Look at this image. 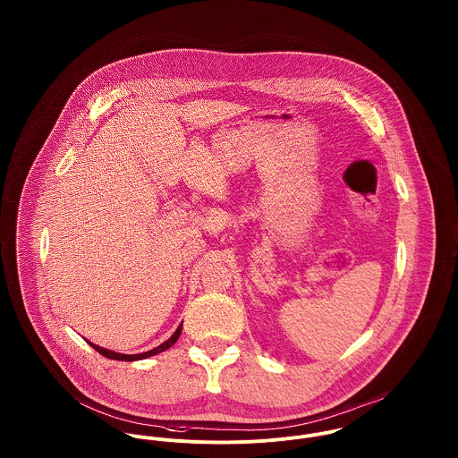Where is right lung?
Here are the masks:
<instances>
[{"label": "right lung", "mask_w": 458, "mask_h": 458, "mask_svg": "<svg viewBox=\"0 0 458 458\" xmlns=\"http://www.w3.org/2000/svg\"><path fill=\"white\" fill-rule=\"evenodd\" d=\"M182 334V325H179V328L175 330V334L170 336L166 342H163L161 345H157L156 349L153 351H148V352H140V354H122V352H114V351H109V349H104V347H98V345H95L92 342H89L90 345H92L93 349L98 352V354H102V356H106V358H109V360H118V361H137V360H146V358H149V356H154V354H159V352H163V351H166V349H170L175 342H177V338L181 336Z\"/></svg>", "instance_id": "add662e5"}]
</instances>
